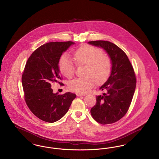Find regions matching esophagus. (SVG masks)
<instances>
[{
	"mask_svg": "<svg viewBox=\"0 0 159 159\" xmlns=\"http://www.w3.org/2000/svg\"><path fill=\"white\" fill-rule=\"evenodd\" d=\"M85 95H86V94L83 93H77V96H78V97H84Z\"/></svg>",
	"mask_w": 159,
	"mask_h": 159,
	"instance_id": "1",
	"label": "esophagus"
}]
</instances>
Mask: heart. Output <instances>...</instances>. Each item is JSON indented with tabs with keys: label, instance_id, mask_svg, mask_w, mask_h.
Here are the masks:
<instances>
[{
	"label": "heart",
	"instance_id": "obj_1",
	"mask_svg": "<svg viewBox=\"0 0 159 159\" xmlns=\"http://www.w3.org/2000/svg\"><path fill=\"white\" fill-rule=\"evenodd\" d=\"M98 50L91 47H83L74 53V59L78 65H86L84 75L86 77L77 78L71 81V89L80 92H86L93 86L95 80L97 83L104 82L110 72V66L104 57L101 56ZM60 68L61 73L68 78H71L75 68L73 62L67 56L61 58Z\"/></svg>",
	"mask_w": 159,
	"mask_h": 159
}]
</instances>
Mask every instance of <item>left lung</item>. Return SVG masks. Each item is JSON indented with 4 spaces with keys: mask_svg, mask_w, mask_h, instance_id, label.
I'll list each match as a JSON object with an SVG mask.
<instances>
[{
    "mask_svg": "<svg viewBox=\"0 0 159 159\" xmlns=\"http://www.w3.org/2000/svg\"><path fill=\"white\" fill-rule=\"evenodd\" d=\"M88 43L102 48L111 64L110 75L99 88L107 92L96 97L97 102L91 109V116L101 124L113 123L126 114L130 105L136 88L134 68L126 54L113 43L97 40Z\"/></svg>",
    "mask_w": 159,
    "mask_h": 159,
    "instance_id": "left-lung-1",
    "label": "left lung"
}]
</instances>
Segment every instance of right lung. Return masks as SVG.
<instances>
[{
  "mask_svg": "<svg viewBox=\"0 0 159 159\" xmlns=\"http://www.w3.org/2000/svg\"><path fill=\"white\" fill-rule=\"evenodd\" d=\"M75 43L53 42L40 46L31 55L22 76L25 100L31 111L43 121L53 123L66 114L76 97L66 92L53 93L51 84L58 80L61 56Z\"/></svg>",
  "mask_w": 159,
  "mask_h": 159,
  "instance_id": "add662e5",
  "label": "right lung"
}]
</instances>
